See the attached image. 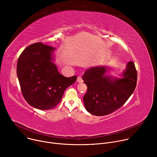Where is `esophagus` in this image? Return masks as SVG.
<instances>
[{
  "label": "esophagus",
  "instance_id": "obj_1",
  "mask_svg": "<svg viewBox=\"0 0 157 157\" xmlns=\"http://www.w3.org/2000/svg\"><path fill=\"white\" fill-rule=\"evenodd\" d=\"M77 81H78V82H79V83H81V82H83V80H82V78H81V76L78 77V78H77Z\"/></svg>",
  "mask_w": 157,
  "mask_h": 157
}]
</instances>
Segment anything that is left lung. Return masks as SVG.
I'll return each instance as SVG.
<instances>
[{
  "label": "left lung",
  "mask_w": 157,
  "mask_h": 157,
  "mask_svg": "<svg viewBox=\"0 0 157 157\" xmlns=\"http://www.w3.org/2000/svg\"><path fill=\"white\" fill-rule=\"evenodd\" d=\"M109 66H98L85 71L82 79L88 87L83 97L86 109L95 116H105L122 106L133 94L137 81L135 64L128 62L120 78L107 75Z\"/></svg>",
  "instance_id": "8db88e82"
}]
</instances>
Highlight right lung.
<instances>
[{
	"label": "right lung",
	"instance_id": "1",
	"mask_svg": "<svg viewBox=\"0 0 157 157\" xmlns=\"http://www.w3.org/2000/svg\"><path fill=\"white\" fill-rule=\"evenodd\" d=\"M56 48L36 42L27 47L20 55L17 75L22 93L31 106L48 110L61 100L64 91L75 82L76 76L66 78L53 63Z\"/></svg>",
	"mask_w": 157,
	"mask_h": 157
}]
</instances>
